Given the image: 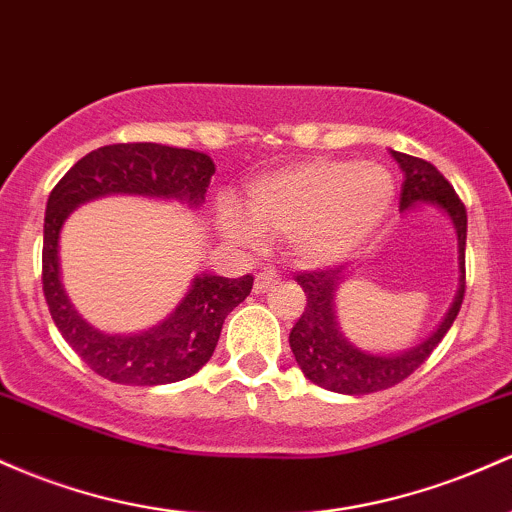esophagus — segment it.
Wrapping results in <instances>:
<instances>
[{"mask_svg": "<svg viewBox=\"0 0 512 512\" xmlns=\"http://www.w3.org/2000/svg\"><path fill=\"white\" fill-rule=\"evenodd\" d=\"M279 284V277L274 272H260L255 277V294H262V291L272 289V286Z\"/></svg>", "mask_w": 512, "mask_h": 512, "instance_id": "34e87169", "label": "esophagus"}]
</instances>
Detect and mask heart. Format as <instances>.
Masks as SVG:
<instances>
[{
    "label": "heart",
    "mask_w": 512,
    "mask_h": 512,
    "mask_svg": "<svg viewBox=\"0 0 512 512\" xmlns=\"http://www.w3.org/2000/svg\"><path fill=\"white\" fill-rule=\"evenodd\" d=\"M396 194L379 162L311 157L262 174L247 189V210L226 199L221 226L243 245H262L265 233H284L291 255L323 267L345 260L367 243Z\"/></svg>",
    "instance_id": "b5f03b06"
}]
</instances>
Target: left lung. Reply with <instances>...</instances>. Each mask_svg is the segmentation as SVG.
<instances>
[{"label": "left lung", "mask_w": 512, "mask_h": 512, "mask_svg": "<svg viewBox=\"0 0 512 512\" xmlns=\"http://www.w3.org/2000/svg\"><path fill=\"white\" fill-rule=\"evenodd\" d=\"M391 157L403 170L401 211L411 209L415 204H432L445 211L452 221L459 245V289L445 320L428 340L411 347V350L379 355V352L362 350L342 335L338 316H335V294L345 279L340 269L330 267L296 274V282L301 284L303 294H306V308L291 328V352H294L306 379L328 391L347 393V396L384 391L396 386L398 381L408 379L452 328L466 291V209L462 199L454 194L452 184L430 162L406 153H396V150H391Z\"/></svg>", "instance_id": "8db88e82"}]
</instances>
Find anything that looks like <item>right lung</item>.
<instances>
[{
	"label": "right lung",
	"instance_id": "right-lung-1",
	"mask_svg": "<svg viewBox=\"0 0 512 512\" xmlns=\"http://www.w3.org/2000/svg\"><path fill=\"white\" fill-rule=\"evenodd\" d=\"M216 165L206 153L160 143H116L77 160L48 196L43 223V294L67 345L89 369L114 384L157 386L192 376L209 362L223 320L252 291V277L199 274L162 323L140 333H104L75 311L60 282L58 240L65 218L106 194L172 199L199 209Z\"/></svg>",
	"mask_w": 512,
	"mask_h": 512
}]
</instances>
